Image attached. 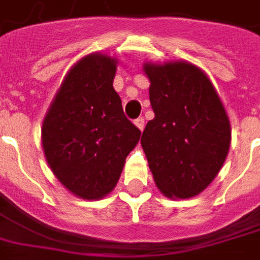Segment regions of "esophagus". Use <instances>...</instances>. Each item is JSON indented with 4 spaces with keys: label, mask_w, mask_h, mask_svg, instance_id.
<instances>
[{
    "label": "esophagus",
    "mask_w": 260,
    "mask_h": 260,
    "mask_svg": "<svg viewBox=\"0 0 260 260\" xmlns=\"http://www.w3.org/2000/svg\"><path fill=\"white\" fill-rule=\"evenodd\" d=\"M135 125L139 128L141 131H143V128H145V119H143L142 117H139V118H136L135 119Z\"/></svg>",
    "instance_id": "1"
}]
</instances>
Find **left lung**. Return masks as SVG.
<instances>
[{
    "instance_id": "obj_1",
    "label": "left lung",
    "mask_w": 260,
    "mask_h": 260,
    "mask_svg": "<svg viewBox=\"0 0 260 260\" xmlns=\"http://www.w3.org/2000/svg\"><path fill=\"white\" fill-rule=\"evenodd\" d=\"M155 118L143 131V152L156 186L169 199L206 190L222 168L231 125L207 74L188 61L145 63Z\"/></svg>"
}]
</instances>
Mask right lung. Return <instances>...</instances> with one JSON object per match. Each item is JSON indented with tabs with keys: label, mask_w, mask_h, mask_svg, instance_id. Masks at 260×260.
Listing matches in <instances>:
<instances>
[{
	"label": "right lung",
	"mask_w": 260,
	"mask_h": 260,
	"mask_svg": "<svg viewBox=\"0 0 260 260\" xmlns=\"http://www.w3.org/2000/svg\"><path fill=\"white\" fill-rule=\"evenodd\" d=\"M117 63L103 53L80 59L43 119L42 146L49 168L80 199L100 200L111 193L141 138L112 87Z\"/></svg>",
	"instance_id": "1"
}]
</instances>
